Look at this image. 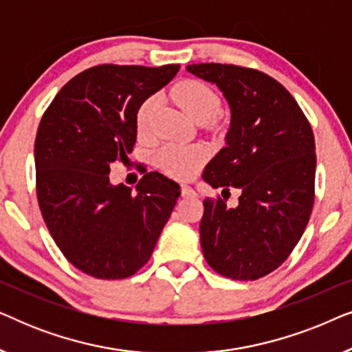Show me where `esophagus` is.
Here are the masks:
<instances>
[{
    "label": "esophagus",
    "mask_w": 352,
    "mask_h": 352,
    "mask_svg": "<svg viewBox=\"0 0 352 352\" xmlns=\"http://www.w3.org/2000/svg\"><path fill=\"white\" fill-rule=\"evenodd\" d=\"M181 195H182V197H195L197 192H195L194 189H192L190 186L182 184V186H181Z\"/></svg>",
    "instance_id": "34e87169"
}]
</instances>
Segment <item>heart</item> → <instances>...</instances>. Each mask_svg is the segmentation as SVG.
Returning a JSON list of instances; mask_svg holds the SVG:
<instances>
[{"instance_id": "obj_1", "label": "heart", "mask_w": 352, "mask_h": 352, "mask_svg": "<svg viewBox=\"0 0 352 352\" xmlns=\"http://www.w3.org/2000/svg\"><path fill=\"white\" fill-rule=\"evenodd\" d=\"M175 102L199 123H211L221 110L218 94L208 85L199 80L179 81L171 89ZM158 105V98L152 96L139 105L136 126L141 136L151 133L153 115ZM206 160V148L199 144H168L157 153V163L168 176L176 179H189L200 170Z\"/></svg>"}]
</instances>
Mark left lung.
I'll return each instance as SVG.
<instances>
[{"label":"left lung","mask_w":352,"mask_h":352,"mask_svg":"<svg viewBox=\"0 0 352 352\" xmlns=\"http://www.w3.org/2000/svg\"><path fill=\"white\" fill-rule=\"evenodd\" d=\"M187 72L218 86L230 109L226 147L205 166L204 181L242 192L235 208L221 197L204 200V256L221 276L256 280L285 261L309 221L314 134L293 96L263 72L230 64Z\"/></svg>","instance_id":"obj_1"}]
</instances>
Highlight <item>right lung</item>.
<instances>
[{"mask_svg":"<svg viewBox=\"0 0 352 352\" xmlns=\"http://www.w3.org/2000/svg\"><path fill=\"white\" fill-rule=\"evenodd\" d=\"M179 64L96 65L74 76L43 115L35 139L36 197L64 256L96 278H126L152 256L179 186L157 171L136 190L113 186L110 165L136 144L139 105Z\"/></svg>","mask_w":352,"mask_h":352,"instance_id":"1","label":"right lung"}]
</instances>
